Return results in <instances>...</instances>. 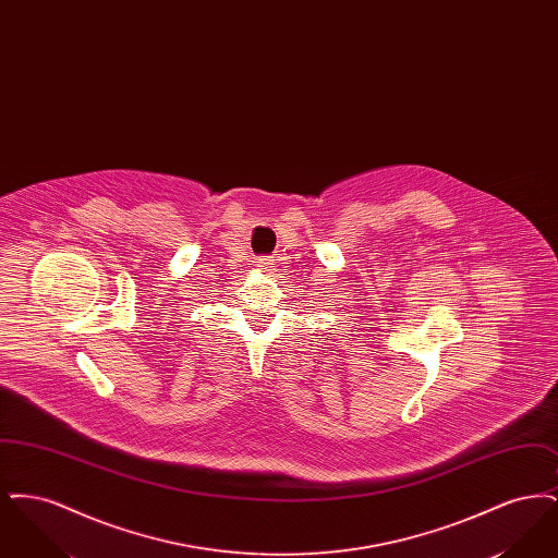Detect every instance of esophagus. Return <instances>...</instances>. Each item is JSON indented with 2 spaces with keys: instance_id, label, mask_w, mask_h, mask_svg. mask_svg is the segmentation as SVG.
Returning a JSON list of instances; mask_svg holds the SVG:
<instances>
[{
  "instance_id": "1",
  "label": "esophagus",
  "mask_w": 558,
  "mask_h": 558,
  "mask_svg": "<svg viewBox=\"0 0 558 558\" xmlns=\"http://www.w3.org/2000/svg\"><path fill=\"white\" fill-rule=\"evenodd\" d=\"M255 264H257V267H259L262 271H271V269H274V259H271V257H262V259H257Z\"/></svg>"
}]
</instances>
